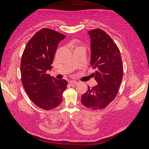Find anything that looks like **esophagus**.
I'll list each match as a JSON object with an SVG mask.
<instances>
[{
  "mask_svg": "<svg viewBox=\"0 0 149 149\" xmlns=\"http://www.w3.org/2000/svg\"><path fill=\"white\" fill-rule=\"evenodd\" d=\"M69 83L71 84V85H75V84H78V82H77L76 80H70L69 81Z\"/></svg>",
  "mask_w": 149,
  "mask_h": 149,
  "instance_id": "esophagus-1",
  "label": "esophagus"
}]
</instances>
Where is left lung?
Returning <instances> with one entry per match:
<instances>
[{"label":"left lung","instance_id":"obj_1","mask_svg":"<svg viewBox=\"0 0 149 149\" xmlns=\"http://www.w3.org/2000/svg\"><path fill=\"white\" fill-rule=\"evenodd\" d=\"M91 38V65L97 84L82 96L81 102L91 110L106 108L113 100L122 80L123 69L120 52L110 36L100 29L88 31Z\"/></svg>","mask_w":149,"mask_h":149}]
</instances>
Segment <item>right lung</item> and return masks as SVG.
I'll return each mask as SVG.
<instances>
[{"label": "right lung", "instance_id": "1", "mask_svg": "<svg viewBox=\"0 0 149 149\" xmlns=\"http://www.w3.org/2000/svg\"><path fill=\"white\" fill-rule=\"evenodd\" d=\"M65 36L51 29H41L28 41L22 57V82L29 97L45 110L54 109L62 102L67 81L47 74L51 70L57 45Z\"/></svg>", "mask_w": 149, "mask_h": 149}]
</instances>
